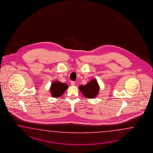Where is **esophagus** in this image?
Segmentation results:
<instances>
[{"label": "esophagus", "instance_id": "esophagus-1", "mask_svg": "<svg viewBox=\"0 0 153 153\" xmlns=\"http://www.w3.org/2000/svg\"><path fill=\"white\" fill-rule=\"evenodd\" d=\"M71 85L72 86H74L75 85V82H74V81H71Z\"/></svg>", "mask_w": 153, "mask_h": 153}]
</instances>
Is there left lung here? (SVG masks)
<instances>
[{
  "instance_id": "8db88e82",
  "label": "left lung",
  "mask_w": 153,
  "mask_h": 153,
  "mask_svg": "<svg viewBox=\"0 0 153 153\" xmlns=\"http://www.w3.org/2000/svg\"><path fill=\"white\" fill-rule=\"evenodd\" d=\"M79 90L85 97L89 99H93L99 94L100 86L97 80L93 79L86 85H80L79 86Z\"/></svg>"
}]
</instances>
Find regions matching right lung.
<instances>
[{
	"instance_id": "obj_1",
	"label": "right lung",
	"mask_w": 153,
	"mask_h": 153,
	"mask_svg": "<svg viewBox=\"0 0 153 153\" xmlns=\"http://www.w3.org/2000/svg\"><path fill=\"white\" fill-rule=\"evenodd\" d=\"M68 87V86L66 83L61 82L59 81H55L51 84L50 87L51 94L53 97L57 98L63 94Z\"/></svg>"
}]
</instances>
